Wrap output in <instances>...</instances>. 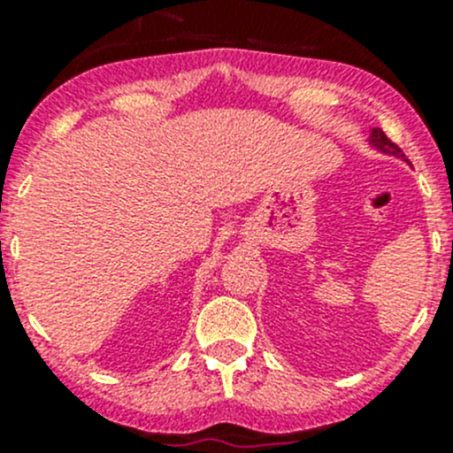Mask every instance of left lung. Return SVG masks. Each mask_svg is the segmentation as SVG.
<instances>
[{
    "instance_id": "1",
    "label": "left lung",
    "mask_w": 453,
    "mask_h": 453,
    "mask_svg": "<svg viewBox=\"0 0 453 453\" xmlns=\"http://www.w3.org/2000/svg\"><path fill=\"white\" fill-rule=\"evenodd\" d=\"M368 144L372 146L374 150H379V153H383V155H390V157H396V159H401V162H408V159H405V155L401 153V149L396 144H392L390 140L386 138V134H383L381 129H377V127H372V129H370V138H368Z\"/></svg>"
}]
</instances>
